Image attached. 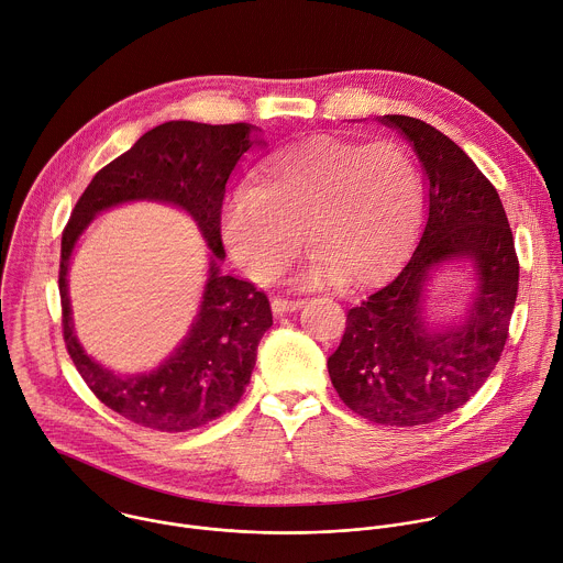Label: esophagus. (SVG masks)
Wrapping results in <instances>:
<instances>
[{"label": "esophagus", "instance_id": "obj_1", "mask_svg": "<svg viewBox=\"0 0 563 563\" xmlns=\"http://www.w3.org/2000/svg\"><path fill=\"white\" fill-rule=\"evenodd\" d=\"M302 307V300L300 298H274L272 300V309L276 313H285V311H296Z\"/></svg>", "mask_w": 563, "mask_h": 563}]
</instances>
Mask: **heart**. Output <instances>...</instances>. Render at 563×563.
Listing matches in <instances>:
<instances>
[{
  "label": "heart",
  "instance_id": "1",
  "mask_svg": "<svg viewBox=\"0 0 563 563\" xmlns=\"http://www.w3.org/2000/svg\"><path fill=\"white\" fill-rule=\"evenodd\" d=\"M422 208V172L402 143L311 134L263 161L223 214V241L269 285L300 258L307 236L313 283L362 287L405 256Z\"/></svg>",
  "mask_w": 563,
  "mask_h": 563
}]
</instances>
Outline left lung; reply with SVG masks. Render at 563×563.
Segmentation results:
<instances>
[{"mask_svg": "<svg viewBox=\"0 0 563 563\" xmlns=\"http://www.w3.org/2000/svg\"><path fill=\"white\" fill-rule=\"evenodd\" d=\"M413 143L429 176V219L409 263L346 311L327 368L340 400L385 427H418L466 405L488 380L508 338L519 258L495 185L466 152L427 121L380 119ZM466 255L481 291L470 318L431 328L423 318L428 274Z\"/></svg>", "mask_w": 563, "mask_h": 563, "instance_id": "left-lung-1", "label": "left lung"}]
</instances>
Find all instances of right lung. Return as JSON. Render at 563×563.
I'll return each instance as SVG.
<instances>
[{
  "label": "right lung",
  "instance_id": "right-lung-1",
  "mask_svg": "<svg viewBox=\"0 0 563 563\" xmlns=\"http://www.w3.org/2000/svg\"><path fill=\"white\" fill-rule=\"evenodd\" d=\"M250 134L247 123L167 121L152 128L95 174L64 228L59 296L68 355L97 400L139 427L163 433L199 429L232 411L250 385L258 342L272 327L269 298L254 283L221 274L219 263L225 258V185L252 147ZM134 198L165 200L190 211L213 250V263L202 311L184 344L158 369L119 377L88 358L76 342L65 274L71 247L91 217Z\"/></svg>",
  "mask_w": 563,
  "mask_h": 563
}]
</instances>
